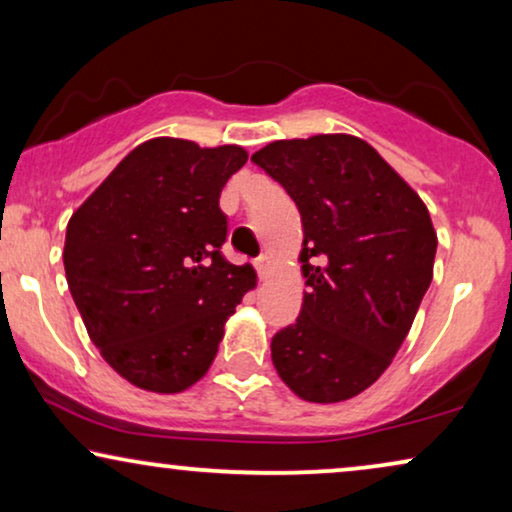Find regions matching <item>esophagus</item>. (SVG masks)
<instances>
[{"mask_svg": "<svg viewBox=\"0 0 512 512\" xmlns=\"http://www.w3.org/2000/svg\"><path fill=\"white\" fill-rule=\"evenodd\" d=\"M270 268H272V258H270L268 254L258 256V261H256V270H258V275L265 277V275H268V270H270Z\"/></svg>", "mask_w": 512, "mask_h": 512, "instance_id": "obj_1", "label": "esophagus"}]
</instances>
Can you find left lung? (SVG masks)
I'll list each match as a JSON object with an SVG mask.
<instances>
[{
	"label": "left lung",
	"mask_w": 512,
	"mask_h": 512,
	"mask_svg": "<svg viewBox=\"0 0 512 512\" xmlns=\"http://www.w3.org/2000/svg\"><path fill=\"white\" fill-rule=\"evenodd\" d=\"M251 160L296 202L310 286L296 324L272 338V363L303 401H347L389 368L429 289V209L352 135L279 139Z\"/></svg>",
	"instance_id": "left-lung-1"
}]
</instances>
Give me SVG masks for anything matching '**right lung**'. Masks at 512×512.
<instances>
[{
    "instance_id": "1",
    "label": "right lung",
    "mask_w": 512,
    "mask_h": 512,
    "mask_svg": "<svg viewBox=\"0 0 512 512\" xmlns=\"http://www.w3.org/2000/svg\"><path fill=\"white\" fill-rule=\"evenodd\" d=\"M242 146L156 137L132 149L72 214L65 272L104 361L139 389L179 394L212 366L223 326L256 286L221 254L219 198Z\"/></svg>"
}]
</instances>
